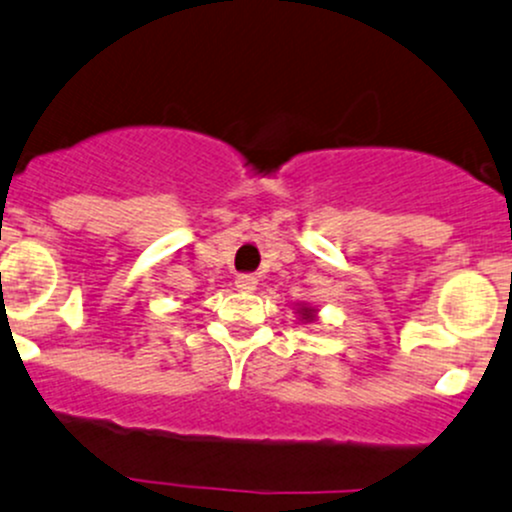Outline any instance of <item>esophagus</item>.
<instances>
[{
    "mask_svg": "<svg viewBox=\"0 0 512 512\" xmlns=\"http://www.w3.org/2000/svg\"><path fill=\"white\" fill-rule=\"evenodd\" d=\"M258 280L256 276H251V273H241L239 278H236V288L241 290V293H251V290H256Z\"/></svg>",
    "mask_w": 512,
    "mask_h": 512,
    "instance_id": "1",
    "label": "esophagus"
}]
</instances>
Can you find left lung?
Here are the masks:
<instances>
[{
  "mask_svg": "<svg viewBox=\"0 0 512 512\" xmlns=\"http://www.w3.org/2000/svg\"><path fill=\"white\" fill-rule=\"evenodd\" d=\"M300 317H302V320L312 322V317H315V310H312V307H300Z\"/></svg>",
  "mask_w": 512,
  "mask_h": 512,
  "instance_id": "1",
  "label": "left lung"
}]
</instances>
